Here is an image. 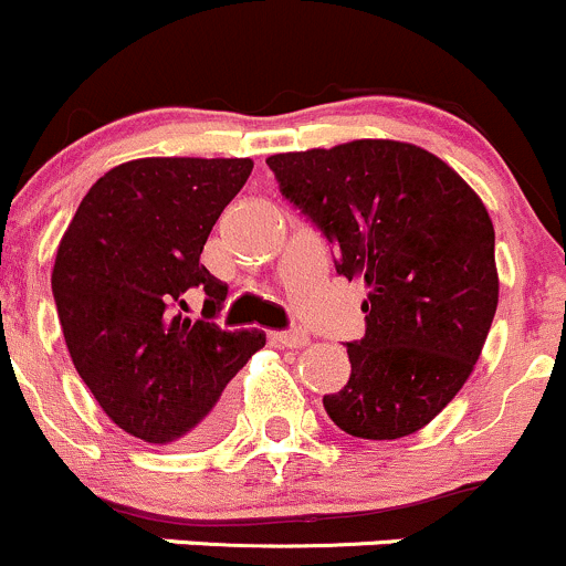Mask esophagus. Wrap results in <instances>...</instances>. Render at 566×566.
I'll use <instances>...</instances> for the list:
<instances>
[{
  "label": "esophagus",
  "mask_w": 566,
  "mask_h": 566,
  "mask_svg": "<svg viewBox=\"0 0 566 566\" xmlns=\"http://www.w3.org/2000/svg\"><path fill=\"white\" fill-rule=\"evenodd\" d=\"M272 344L289 346V349H302V346L311 344L305 329H281V333H270Z\"/></svg>",
  "instance_id": "1"
}]
</instances>
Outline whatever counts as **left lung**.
Returning a JSON list of instances; mask_svg holds the SVG:
<instances>
[{
  "mask_svg": "<svg viewBox=\"0 0 566 566\" xmlns=\"http://www.w3.org/2000/svg\"><path fill=\"white\" fill-rule=\"evenodd\" d=\"M281 192L360 277L366 335L324 410L363 440L427 427L471 377L497 307L495 231L479 195L429 150L396 139L266 159Z\"/></svg>",
  "mask_w": 566,
  "mask_h": 566,
  "instance_id": "8db88e82",
  "label": "left lung"
}]
</instances>
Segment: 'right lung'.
<instances>
[{"label": "right lung", "instance_id": "add662e5", "mask_svg": "<svg viewBox=\"0 0 566 566\" xmlns=\"http://www.w3.org/2000/svg\"><path fill=\"white\" fill-rule=\"evenodd\" d=\"M250 159L150 156L112 167L82 198L57 248L54 305L65 346L101 410L132 438L198 449L226 429L228 382L266 344L217 327L228 285L200 253ZM207 294L205 316L186 300Z\"/></svg>", "mask_w": 566, "mask_h": 566}]
</instances>
